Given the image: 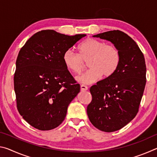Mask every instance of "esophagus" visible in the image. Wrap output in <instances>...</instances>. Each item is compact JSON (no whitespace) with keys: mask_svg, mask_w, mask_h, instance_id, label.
<instances>
[{"mask_svg":"<svg viewBox=\"0 0 157 157\" xmlns=\"http://www.w3.org/2000/svg\"><path fill=\"white\" fill-rule=\"evenodd\" d=\"M81 90L82 91H87V90H88V86H86V85H84V84H82L81 85Z\"/></svg>","mask_w":157,"mask_h":157,"instance_id":"esophagus-1","label":"esophagus"}]
</instances>
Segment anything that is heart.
Here are the masks:
<instances>
[{
  "label": "heart",
  "mask_w": 157,
  "mask_h": 157,
  "mask_svg": "<svg viewBox=\"0 0 157 157\" xmlns=\"http://www.w3.org/2000/svg\"><path fill=\"white\" fill-rule=\"evenodd\" d=\"M79 54L68 49L63 55V63L71 72L79 75L88 62L90 68L78 80L91 84L105 77L112 75L118 69L121 61L120 50L113 45L95 39H87L79 45Z\"/></svg>",
  "instance_id": "heart-1"
}]
</instances>
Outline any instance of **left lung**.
Listing matches in <instances>:
<instances>
[{
	"label": "left lung",
	"mask_w": 157,
	"mask_h": 157,
	"mask_svg": "<svg viewBox=\"0 0 157 157\" xmlns=\"http://www.w3.org/2000/svg\"><path fill=\"white\" fill-rule=\"evenodd\" d=\"M94 36L111 41L121 55L116 72L90 88L92 100L87 106L93 125L112 132L123 128L139 112L146 84L145 61L136 42L123 32L108 31Z\"/></svg>",
	"instance_id": "left-lung-1"
}]
</instances>
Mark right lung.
I'll list each match as a JSON object with an SVG mask.
<instances>
[{"instance_id": "1", "label": "right lung", "mask_w": 157, "mask_h": 157, "mask_svg": "<svg viewBox=\"0 0 157 157\" xmlns=\"http://www.w3.org/2000/svg\"><path fill=\"white\" fill-rule=\"evenodd\" d=\"M86 34L68 36L39 31L18 52L14 76L17 107L28 123L41 131L56 128L80 91L63 63V55Z\"/></svg>"}]
</instances>
